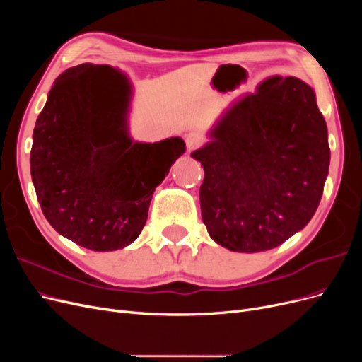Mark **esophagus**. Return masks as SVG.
Instances as JSON below:
<instances>
[{
	"label": "esophagus",
	"mask_w": 362,
	"mask_h": 362,
	"mask_svg": "<svg viewBox=\"0 0 362 362\" xmlns=\"http://www.w3.org/2000/svg\"><path fill=\"white\" fill-rule=\"evenodd\" d=\"M204 144V137L202 134L196 133V131H192L187 136H185V146H187V151H194Z\"/></svg>",
	"instance_id": "34e87169"
}]
</instances>
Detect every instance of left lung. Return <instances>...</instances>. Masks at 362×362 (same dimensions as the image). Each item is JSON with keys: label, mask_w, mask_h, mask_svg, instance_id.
Listing matches in <instances>:
<instances>
[{"label": "left lung", "mask_w": 362, "mask_h": 362, "mask_svg": "<svg viewBox=\"0 0 362 362\" xmlns=\"http://www.w3.org/2000/svg\"><path fill=\"white\" fill-rule=\"evenodd\" d=\"M211 139L192 157L204 166L201 213L214 242L269 250L311 221L331 152L308 84L272 76L223 116Z\"/></svg>", "instance_id": "left-lung-1"}]
</instances>
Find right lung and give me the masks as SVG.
I'll use <instances>...</instances> for the list:
<instances>
[{"mask_svg":"<svg viewBox=\"0 0 362 362\" xmlns=\"http://www.w3.org/2000/svg\"><path fill=\"white\" fill-rule=\"evenodd\" d=\"M100 69L84 63L54 83L33 131L30 168L51 226L105 252L139 237L152 193L185 145L180 137L133 144L125 129L129 87L117 76L113 100Z\"/></svg>","mask_w":362,"mask_h":362,"instance_id":"obj_1","label":"right lung"}]
</instances>
